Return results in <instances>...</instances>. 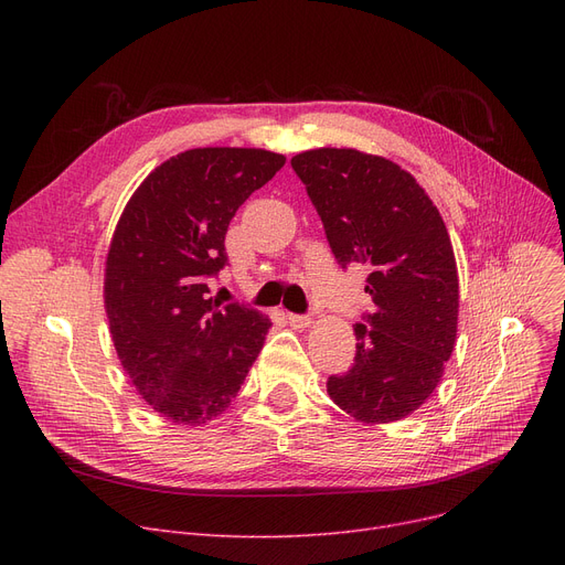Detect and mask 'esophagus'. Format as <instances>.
<instances>
[{
	"label": "esophagus",
	"instance_id": "34e87169",
	"mask_svg": "<svg viewBox=\"0 0 565 565\" xmlns=\"http://www.w3.org/2000/svg\"><path fill=\"white\" fill-rule=\"evenodd\" d=\"M288 322H290V328H295V330H305L311 324V318L309 316H298V313H288Z\"/></svg>",
	"mask_w": 565,
	"mask_h": 565
}]
</instances>
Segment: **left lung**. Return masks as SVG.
Here are the masks:
<instances>
[{
    "instance_id": "8db88e82",
    "label": "left lung",
    "mask_w": 565,
    "mask_h": 565,
    "mask_svg": "<svg viewBox=\"0 0 565 565\" xmlns=\"http://www.w3.org/2000/svg\"><path fill=\"white\" fill-rule=\"evenodd\" d=\"M337 260L364 263L373 313L354 324L358 354L328 380L354 422L392 424L435 392L458 334V267L437 205L409 171L358 148H313L290 160Z\"/></svg>"
}]
</instances>
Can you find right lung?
<instances>
[{
    "label": "right lung",
    "mask_w": 565,
    "mask_h": 565,
    "mask_svg": "<svg viewBox=\"0 0 565 565\" xmlns=\"http://www.w3.org/2000/svg\"><path fill=\"white\" fill-rule=\"evenodd\" d=\"M263 148H190L126 203L105 260L109 334L137 394L175 426L213 422L241 392L273 322L220 307L205 279L226 265L228 224L284 167Z\"/></svg>",
    "instance_id": "1"
}]
</instances>
